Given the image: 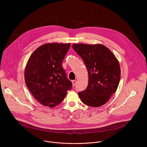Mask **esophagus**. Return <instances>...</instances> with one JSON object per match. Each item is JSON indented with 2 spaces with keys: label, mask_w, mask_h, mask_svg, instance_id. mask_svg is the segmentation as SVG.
Instances as JSON below:
<instances>
[{
  "label": "esophagus",
  "mask_w": 147,
  "mask_h": 147,
  "mask_svg": "<svg viewBox=\"0 0 147 147\" xmlns=\"http://www.w3.org/2000/svg\"><path fill=\"white\" fill-rule=\"evenodd\" d=\"M72 83L73 86H75V85H76V80H73V81L72 82Z\"/></svg>",
  "instance_id": "esophagus-1"
}]
</instances>
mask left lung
<instances>
[{"mask_svg": "<svg viewBox=\"0 0 147 147\" xmlns=\"http://www.w3.org/2000/svg\"><path fill=\"white\" fill-rule=\"evenodd\" d=\"M72 47L83 60L88 73L86 88L78 93L81 101L92 107L104 105L116 92L121 79L117 59L101 44H73Z\"/></svg>", "mask_w": 147, "mask_h": 147, "instance_id": "obj_1", "label": "left lung"}]
</instances>
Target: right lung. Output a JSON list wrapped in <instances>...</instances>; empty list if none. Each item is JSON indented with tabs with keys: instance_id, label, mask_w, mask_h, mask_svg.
I'll return each mask as SVG.
<instances>
[{
	"instance_id": "right-lung-1",
	"label": "right lung",
	"mask_w": 147,
	"mask_h": 147,
	"mask_svg": "<svg viewBox=\"0 0 147 147\" xmlns=\"http://www.w3.org/2000/svg\"><path fill=\"white\" fill-rule=\"evenodd\" d=\"M70 43H46L30 57L25 69V82L34 97L51 107L62 102L72 84L67 78L62 62Z\"/></svg>"
}]
</instances>
